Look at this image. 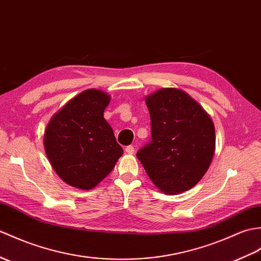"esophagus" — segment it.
Returning a JSON list of instances; mask_svg holds the SVG:
<instances>
[{"label":"esophagus","mask_w":261,"mask_h":261,"mask_svg":"<svg viewBox=\"0 0 261 261\" xmlns=\"http://www.w3.org/2000/svg\"><path fill=\"white\" fill-rule=\"evenodd\" d=\"M125 152L129 154H133L135 153V147H133V145H128V147L125 148Z\"/></svg>","instance_id":"esophagus-1"}]
</instances>
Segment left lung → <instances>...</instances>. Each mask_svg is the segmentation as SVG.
Returning <instances> with one entry per match:
<instances>
[{"label": "left lung", "mask_w": 261, "mask_h": 261, "mask_svg": "<svg viewBox=\"0 0 261 261\" xmlns=\"http://www.w3.org/2000/svg\"><path fill=\"white\" fill-rule=\"evenodd\" d=\"M151 141L137 152L151 181L173 195L195 187L215 153V126L198 102L178 89L148 96Z\"/></svg>", "instance_id": "1"}]
</instances>
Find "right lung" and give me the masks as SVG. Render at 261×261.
I'll list each match as a JSON object with an SVG mask.
<instances>
[{
	"label": "right lung",
	"instance_id": "right-lung-1",
	"mask_svg": "<svg viewBox=\"0 0 261 261\" xmlns=\"http://www.w3.org/2000/svg\"><path fill=\"white\" fill-rule=\"evenodd\" d=\"M110 96L90 89L72 99L48 122L44 149L66 184L92 189L112 171L123 149L103 118Z\"/></svg>",
	"mask_w": 261,
	"mask_h": 261
}]
</instances>
